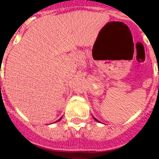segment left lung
I'll use <instances>...</instances> for the list:
<instances>
[{
    "mask_svg": "<svg viewBox=\"0 0 159 159\" xmlns=\"http://www.w3.org/2000/svg\"><path fill=\"white\" fill-rule=\"evenodd\" d=\"M93 119L95 120V121H97V122H100V121H98V120H97V119H96V118H94V117H93Z\"/></svg>",
    "mask_w": 159,
    "mask_h": 159,
    "instance_id": "obj_1",
    "label": "left lung"
}]
</instances>
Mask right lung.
Here are the masks:
<instances>
[{
    "label": "right lung",
    "instance_id": "right-lung-1",
    "mask_svg": "<svg viewBox=\"0 0 159 159\" xmlns=\"http://www.w3.org/2000/svg\"><path fill=\"white\" fill-rule=\"evenodd\" d=\"M61 118H62V117H60V118H59V119L58 120V121H60V120H61ZM58 121H56V122H58Z\"/></svg>",
    "mask_w": 159,
    "mask_h": 159
}]
</instances>
